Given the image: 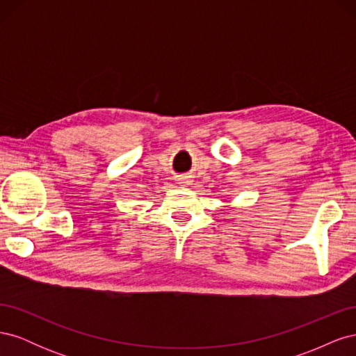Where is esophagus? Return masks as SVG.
<instances>
[{
    "instance_id": "34e87169",
    "label": "esophagus",
    "mask_w": 356,
    "mask_h": 356,
    "mask_svg": "<svg viewBox=\"0 0 356 356\" xmlns=\"http://www.w3.org/2000/svg\"><path fill=\"white\" fill-rule=\"evenodd\" d=\"M190 178H187V177H181L179 178V184H182V186H187V184H190Z\"/></svg>"
}]
</instances>
